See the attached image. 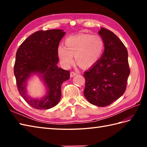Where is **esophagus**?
<instances>
[{
	"label": "esophagus",
	"instance_id": "esophagus-1",
	"mask_svg": "<svg viewBox=\"0 0 147 147\" xmlns=\"http://www.w3.org/2000/svg\"><path fill=\"white\" fill-rule=\"evenodd\" d=\"M76 74H77V73H75V72L71 71V73H70V76H71V77H73V76H76Z\"/></svg>",
	"mask_w": 147,
	"mask_h": 147
}]
</instances>
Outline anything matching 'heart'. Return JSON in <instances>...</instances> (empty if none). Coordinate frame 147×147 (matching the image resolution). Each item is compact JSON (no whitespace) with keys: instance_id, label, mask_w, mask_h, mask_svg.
Wrapping results in <instances>:
<instances>
[{"instance_id":"heart-1","label":"heart","mask_w":147,"mask_h":147,"mask_svg":"<svg viewBox=\"0 0 147 147\" xmlns=\"http://www.w3.org/2000/svg\"><path fill=\"white\" fill-rule=\"evenodd\" d=\"M104 49V40L99 35L82 33L68 37L64 40V47L57 50L59 60L65 67L73 62L83 68H88L96 64Z\"/></svg>"}]
</instances>
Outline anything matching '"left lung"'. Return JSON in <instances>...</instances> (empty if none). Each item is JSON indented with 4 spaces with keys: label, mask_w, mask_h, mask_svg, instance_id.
Returning <instances> with one entry per match:
<instances>
[{
    "label": "left lung",
    "mask_w": 147,
    "mask_h": 147,
    "mask_svg": "<svg viewBox=\"0 0 147 147\" xmlns=\"http://www.w3.org/2000/svg\"><path fill=\"white\" fill-rule=\"evenodd\" d=\"M104 42V52L96 64L85 71L84 95L98 107L111 104L125 92L130 74L127 51L121 40L107 29L98 32Z\"/></svg>",
    "instance_id": "8db88e82"
}]
</instances>
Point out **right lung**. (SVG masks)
Returning <instances> with one entry per match:
<instances>
[{
  "instance_id": "obj_1",
  "label": "right lung",
  "mask_w": 147,
  "mask_h": 147,
  "mask_svg": "<svg viewBox=\"0 0 147 147\" xmlns=\"http://www.w3.org/2000/svg\"><path fill=\"white\" fill-rule=\"evenodd\" d=\"M65 32L62 30L38 31L24 40L16 54L14 73L19 93L28 104L36 109L54 107L60 101L61 85L69 79L70 71L59 68L57 50ZM33 73L42 74L48 93L42 99L30 98L26 84Z\"/></svg>"
}]
</instances>
